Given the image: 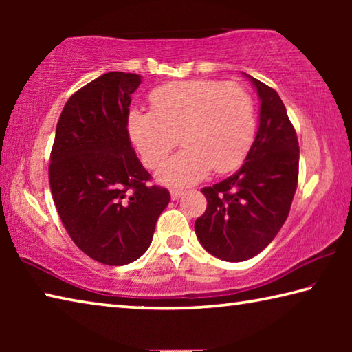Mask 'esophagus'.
Masks as SVG:
<instances>
[{"label": "esophagus", "mask_w": 352, "mask_h": 352, "mask_svg": "<svg viewBox=\"0 0 352 352\" xmlns=\"http://www.w3.org/2000/svg\"><path fill=\"white\" fill-rule=\"evenodd\" d=\"M184 192H186V190H183V189H172L170 190V197H172V200H178L182 197V195H184Z\"/></svg>", "instance_id": "1"}]
</instances>
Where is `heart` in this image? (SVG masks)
<instances>
[{
  "label": "heart",
  "instance_id": "obj_1",
  "mask_svg": "<svg viewBox=\"0 0 352 352\" xmlns=\"http://www.w3.org/2000/svg\"><path fill=\"white\" fill-rule=\"evenodd\" d=\"M151 109L130 110L129 135L151 169L163 164L180 140L184 147L158 172V180L169 186H188L211 169L225 174L239 168L253 146L254 102L239 83H166L152 91Z\"/></svg>",
  "mask_w": 352,
  "mask_h": 352
}]
</instances>
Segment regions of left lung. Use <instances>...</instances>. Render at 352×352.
<instances>
[{
  "label": "left lung",
  "instance_id": "left-lung-1",
  "mask_svg": "<svg viewBox=\"0 0 352 352\" xmlns=\"http://www.w3.org/2000/svg\"><path fill=\"white\" fill-rule=\"evenodd\" d=\"M245 76L261 99L258 133L236 174L201 189L208 205L195 220L204 248L228 262L253 258L275 239L289 216L300 163L296 132L279 94Z\"/></svg>",
  "mask_w": 352,
  "mask_h": 352
}]
</instances>
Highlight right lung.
I'll return each instance as SVG.
<instances>
[{"label":"right lung","instance_id":"obj_1","mask_svg":"<svg viewBox=\"0 0 352 352\" xmlns=\"http://www.w3.org/2000/svg\"><path fill=\"white\" fill-rule=\"evenodd\" d=\"M140 74L111 71L65 104L51 151L50 184L65 230L91 259L126 265L151 245L169 190L151 184L127 119Z\"/></svg>","mask_w":352,"mask_h":352}]
</instances>
